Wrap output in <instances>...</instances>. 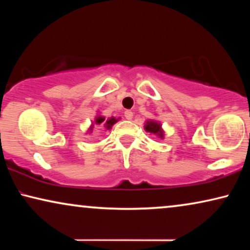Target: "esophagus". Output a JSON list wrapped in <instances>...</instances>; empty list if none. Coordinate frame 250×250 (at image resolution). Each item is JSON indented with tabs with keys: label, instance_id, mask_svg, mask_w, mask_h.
I'll use <instances>...</instances> for the list:
<instances>
[{
	"label": "esophagus",
	"instance_id": "obj_1",
	"mask_svg": "<svg viewBox=\"0 0 250 250\" xmlns=\"http://www.w3.org/2000/svg\"><path fill=\"white\" fill-rule=\"evenodd\" d=\"M124 115H125L126 119H132L133 118V112L131 110H126L124 112Z\"/></svg>",
	"mask_w": 250,
	"mask_h": 250
}]
</instances>
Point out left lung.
Wrapping results in <instances>:
<instances>
[{"instance_id":"1","label":"left lung","mask_w":250,"mask_h":250,"mask_svg":"<svg viewBox=\"0 0 250 250\" xmlns=\"http://www.w3.org/2000/svg\"><path fill=\"white\" fill-rule=\"evenodd\" d=\"M145 129L146 132L149 133H152V134H155L158 136L160 139H164V129L162 127V124L158 121H155V119H148V121H146V124H145Z\"/></svg>"}]
</instances>
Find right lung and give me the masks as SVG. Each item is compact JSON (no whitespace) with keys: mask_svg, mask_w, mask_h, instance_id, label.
Here are the masks:
<instances>
[{"mask_svg":"<svg viewBox=\"0 0 250 250\" xmlns=\"http://www.w3.org/2000/svg\"><path fill=\"white\" fill-rule=\"evenodd\" d=\"M119 119H121V118H116V117H109V118L105 119L104 116L97 115V116H95L93 123H92L90 127H88L87 132L92 133V131H93L94 125H104L105 129H111V127L114 126V124H116V123H117Z\"/></svg>","mask_w":250,"mask_h":250,"instance_id":"obj_1","label":"right lung"}]
</instances>
